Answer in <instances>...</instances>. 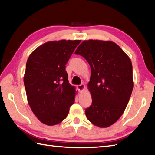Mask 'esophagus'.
Masks as SVG:
<instances>
[{"instance_id": "1", "label": "esophagus", "mask_w": 155, "mask_h": 155, "mask_svg": "<svg viewBox=\"0 0 155 155\" xmlns=\"http://www.w3.org/2000/svg\"><path fill=\"white\" fill-rule=\"evenodd\" d=\"M78 89L79 91H80V92H83L84 90H85V85L84 84H81V85H79L77 86Z\"/></svg>"}]
</instances>
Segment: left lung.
Masks as SVG:
<instances>
[{
  "label": "left lung",
  "mask_w": 155,
  "mask_h": 155,
  "mask_svg": "<svg viewBox=\"0 0 155 155\" xmlns=\"http://www.w3.org/2000/svg\"><path fill=\"white\" fill-rule=\"evenodd\" d=\"M75 54L82 56L91 69L87 89L92 102L85 110L86 117L96 126L109 127L123 115L132 94V61L109 40H84Z\"/></svg>",
  "instance_id": "1"
}]
</instances>
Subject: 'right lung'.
Segmentation results:
<instances>
[{
    "mask_svg": "<svg viewBox=\"0 0 155 155\" xmlns=\"http://www.w3.org/2000/svg\"><path fill=\"white\" fill-rule=\"evenodd\" d=\"M81 40H54L31 52L23 77L28 103L42 124L54 125L68 116L75 87L69 83L65 65Z\"/></svg>",
    "mask_w": 155,
    "mask_h": 155,
    "instance_id": "1",
    "label": "right lung"
}]
</instances>
